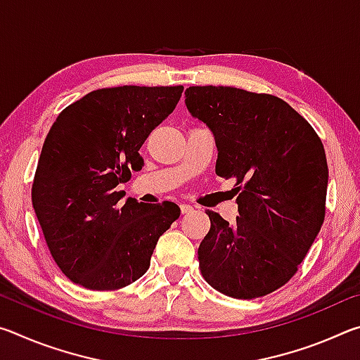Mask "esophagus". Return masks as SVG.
<instances>
[{"mask_svg":"<svg viewBox=\"0 0 360 360\" xmlns=\"http://www.w3.org/2000/svg\"><path fill=\"white\" fill-rule=\"evenodd\" d=\"M179 208H181V212H182V214H188V212H191V211L193 210L191 205H186V203L179 205Z\"/></svg>","mask_w":360,"mask_h":360,"instance_id":"1","label":"esophagus"}]
</instances>
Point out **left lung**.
Masks as SVG:
<instances>
[{
	"mask_svg": "<svg viewBox=\"0 0 360 360\" xmlns=\"http://www.w3.org/2000/svg\"><path fill=\"white\" fill-rule=\"evenodd\" d=\"M186 105L214 133L216 174L233 179L238 193L233 225L206 211L211 229L198 248L202 276L227 297L271 294L295 275L324 222V146L275 95L197 85L186 90Z\"/></svg>",
	"mask_w": 360,
	"mask_h": 360,
	"instance_id": "left-lung-1",
	"label": "left lung"
}]
</instances>
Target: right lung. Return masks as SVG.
Returning a JSON list of instances; mask_svg holds the SVG:
<instances>
[{
    "label": "right lung",
    "instance_id": "right-lung-1",
    "mask_svg": "<svg viewBox=\"0 0 360 360\" xmlns=\"http://www.w3.org/2000/svg\"><path fill=\"white\" fill-rule=\"evenodd\" d=\"M174 87L98 89L65 108L42 146L32 202L49 251L66 278L117 290L150 265L160 236L179 217L172 202L119 203L120 182L143 168L139 149L181 100Z\"/></svg>",
    "mask_w": 360,
    "mask_h": 360
}]
</instances>
